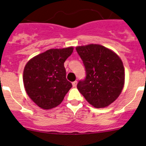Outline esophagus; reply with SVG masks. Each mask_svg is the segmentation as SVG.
Returning a JSON list of instances; mask_svg holds the SVG:
<instances>
[{
  "mask_svg": "<svg viewBox=\"0 0 146 146\" xmlns=\"http://www.w3.org/2000/svg\"><path fill=\"white\" fill-rule=\"evenodd\" d=\"M77 81H74V82H72V86H73V87H76V86H77Z\"/></svg>",
  "mask_w": 146,
  "mask_h": 146,
  "instance_id": "esophagus-1",
  "label": "esophagus"
}]
</instances>
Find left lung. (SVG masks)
I'll return each instance as SVG.
<instances>
[{"label":"left lung","mask_w":146,"mask_h":146,"mask_svg":"<svg viewBox=\"0 0 146 146\" xmlns=\"http://www.w3.org/2000/svg\"><path fill=\"white\" fill-rule=\"evenodd\" d=\"M86 76L77 89L89 104L96 108L108 107L119 96L124 85V68L117 54L99 44L76 47Z\"/></svg>","instance_id":"left-lung-1"}]
</instances>
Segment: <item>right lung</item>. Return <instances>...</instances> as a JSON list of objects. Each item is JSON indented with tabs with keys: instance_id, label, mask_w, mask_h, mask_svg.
Here are the masks:
<instances>
[{
	"instance_id": "add662e5",
	"label": "right lung",
	"mask_w": 146,
	"mask_h": 146,
	"mask_svg": "<svg viewBox=\"0 0 146 146\" xmlns=\"http://www.w3.org/2000/svg\"><path fill=\"white\" fill-rule=\"evenodd\" d=\"M73 47L50 49L31 58L23 72L27 94L42 109L57 107L64 100L72 85L66 80L64 62L72 55Z\"/></svg>"
}]
</instances>
